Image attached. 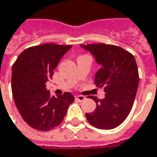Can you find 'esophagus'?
Here are the masks:
<instances>
[{
  "mask_svg": "<svg viewBox=\"0 0 157 157\" xmlns=\"http://www.w3.org/2000/svg\"><path fill=\"white\" fill-rule=\"evenodd\" d=\"M75 99H76L78 101H80V102H82V101L86 100L85 96H83V95H76V96H75Z\"/></svg>",
  "mask_w": 157,
  "mask_h": 157,
  "instance_id": "1",
  "label": "esophagus"
}]
</instances>
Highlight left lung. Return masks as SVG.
Listing matches in <instances>:
<instances>
[{"label": "left lung", "instance_id": "8db88e82", "mask_svg": "<svg viewBox=\"0 0 157 157\" xmlns=\"http://www.w3.org/2000/svg\"><path fill=\"white\" fill-rule=\"evenodd\" d=\"M94 56L101 68L97 71L94 82L104 87L105 98L98 100L94 112L86 113L87 121L94 127L111 130L127 118L132 108L138 87L139 75L134 56L123 48L105 44H81Z\"/></svg>", "mask_w": 157, "mask_h": 157}]
</instances>
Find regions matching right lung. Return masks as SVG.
<instances>
[{
    "instance_id": "right-lung-1",
    "label": "right lung",
    "mask_w": 157,
    "mask_h": 157,
    "mask_svg": "<svg viewBox=\"0 0 157 157\" xmlns=\"http://www.w3.org/2000/svg\"><path fill=\"white\" fill-rule=\"evenodd\" d=\"M71 47L44 44L27 48L13 65L12 92L16 107L25 123L36 130L46 132L60 124L75 101L70 93L52 96L46 89V82Z\"/></svg>"
}]
</instances>
